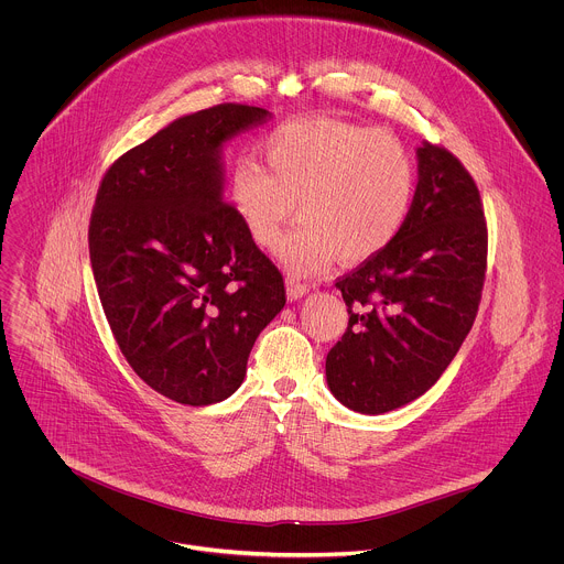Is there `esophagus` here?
<instances>
[{"mask_svg":"<svg viewBox=\"0 0 564 564\" xmlns=\"http://www.w3.org/2000/svg\"><path fill=\"white\" fill-rule=\"evenodd\" d=\"M285 292H288L290 301H299V299H303L310 292V285H305V283L296 281V279H288L285 281Z\"/></svg>","mask_w":564,"mask_h":564,"instance_id":"obj_1","label":"esophagus"}]
</instances>
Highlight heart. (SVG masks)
<instances>
[{"label":"heart","mask_w":564,"mask_h":564,"mask_svg":"<svg viewBox=\"0 0 564 564\" xmlns=\"http://www.w3.org/2000/svg\"><path fill=\"white\" fill-rule=\"evenodd\" d=\"M261 151L271 171L239 158L228 197L250 239L268 250L279 246L299 202L303 224L281 250L296 274L323 272L338 254L347 263L376 257L411 213L415 164L391 131L301 118L274 129Z\"/></svg>","instance_id":"1"}]
</instances>
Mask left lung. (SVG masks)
Returning a JSON list of instances; mask_svg holds the SVG:
<instances>
[{
  "label": "left lung",
  "mask_w": 564,
  "mask_h": 564,
  "mask_svg": "<svg viewBox=\"0 0 564 564\" xmlns=\"http://www.w3.org/2000/svg\"><path fill=\"white\" fill-rule=\"evenodd\" d=\"M417 188L398 237L336 288L349 325L325 360L334 398L382 415L424 395L473 329L488 259L479 188L444 147H417Z\"/></svg>",
  "instance_id": "1"
}]
</instances>
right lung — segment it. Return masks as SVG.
Listing matches in <instances>:
<instances>
[{"instance_id": "right-lung-1", "label": "right lung", "mask_w": 564, "mask_h": 564, "mask_svg": "<svg viewBox=\"0 0 564 564\" xmlns=\"http://www.w3.org/2000/svg\"><path fill=\"white\" fill-rule=\"evenodd\" d=\"M270 118L235 102L180 116L96 195L89 261L107 323L140 380L180 404L230 398L285 305L281 272L224 199V144Z\"/></svg>"}]
</instances>
